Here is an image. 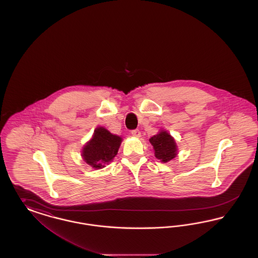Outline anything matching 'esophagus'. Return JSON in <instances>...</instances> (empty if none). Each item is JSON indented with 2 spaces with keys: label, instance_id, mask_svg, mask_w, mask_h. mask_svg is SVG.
Segmentation results:
<instances>
[{
  "label": "esophagus",
  "instance_id": "obj_1",
  "mask_svg": "<svg viewBox=\"0 0 258 258\" xmlns=\"http://www.w3.org/2000/svg\"><path fill=\"white\" fill-rule=\"evenodd\" d=\"M132 135H133V136H135V137H140L141 136V133H140L139 130H135V131L132 132Z\"/></svg>",
  "mask_w": 258,
  "mask_h": 258
}]
</instances>
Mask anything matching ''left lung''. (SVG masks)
Here are the masks:
<instances>
[{"instance_id":"8db88e82","label":"left lung","mask_w":258,"mask_h":258,"mask_svg":"<svg viewBox=\"0 0 258 258\" xmlns=\"http://www.w3.org/2000/svg\"><path fill=\"white\" fill-rule=\"evenodd\" d=\"M150 143L154 148L156 158L162 162H167L177 156L176 142L166 131H160L158 135L151 137Z\"/></svg>"}]
</instances>
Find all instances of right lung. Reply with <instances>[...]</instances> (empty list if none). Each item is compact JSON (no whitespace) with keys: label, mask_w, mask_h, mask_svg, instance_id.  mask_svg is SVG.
Listing matches in <instances>:
<instances>
[{"label":"right lung","mask_w":258,"mask_h":258,"mask_svg":"<svg viewBox=\"0 0 258 258\" xmlns=\"http://www.w3.org/2000/svg\"><path fill=\"white\" fill-rule=\"evenodd\" d=\"M121 142L120 136L112 135L105 127L99 126L95 130L92 139L83 147L82 158L95 169L103 168L115 158Z\"/></svg>","instance_id":"add662e5"}]
</instances>
